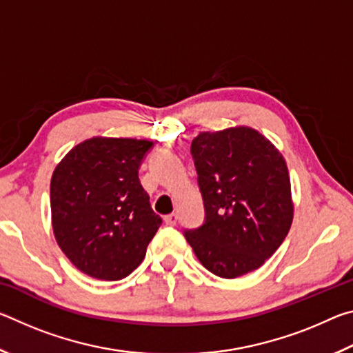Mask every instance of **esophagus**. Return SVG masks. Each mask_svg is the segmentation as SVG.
Returning a JSON list of instances; mask_svg holds the SVG:
<instances>
[{
    "mask_svg": "<svg viewBox=\"0 0 353 353\" xmlns=\"http://www.w3.org/2000/svg\"><path fill=\"white\" fill-rule=\"evenodd\" d=\"M165 223L168 225H174L177 223V214L176 213H171V214H166L165 216Z\"/></svg>",
    "mask_w": 353,
    "mask_h": 353,
    "instance_id": "obj_1",
    "label": "esophagus"
}]
</instances>
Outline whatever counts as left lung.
I'll list each match as a JSON object with an SVG mask.
<instances>
[{"label":"left lung","mask_w":353,"mask_h":353,"mask_svg":"<svg viewBox=\"0 0 353 353\" xmlns=\"http://www.w3.org/2000/svg\"><path fill=\"white\" fill-rule=\"evenodd\" d=\"M205 221L185 230L202 266L223 279L259 270L292 223L288 168L255 129L201 132L191 143Z\"/></svg>","instance_id":"1"}]
</instances>
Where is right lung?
I'll return each instance as SVG.
<instances>
[{"instance_id": "right-lung-1", "label": "right lung", "mask_w": 353, "mask_h": 353, "mask_svg": "<svg viewBox=\"0 0 353 353\" xmlns=\"http://www.w3.org/2000/svg\"><path fill=\"white\" fill-rule=\"evenodd\" d=\"M152 141L93 137L56 166L50 199L52 230L77 270L99 280L128 277L162 224L139 170Z\"/></svg>"}]
</instances>
